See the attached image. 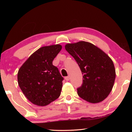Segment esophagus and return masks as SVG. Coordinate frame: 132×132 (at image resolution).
I'll return each instance as SVG.
<instances>
[{
	"label": "esophagus",
	"instance_id": "obj_1",
	"mask_svg": "<svg viewBox=\"0 0 132 132\" xmlns=\"http://www.w3.org/2000/svg\"><path fill=\"white\" fill-rule=\"evenodd\" d=\"M70 76H66V77H64V79H65L66 81H69V80H70Z\"/></svg>",
	"mask_w": 132,
	"mask_h": 132
}]
</instances>
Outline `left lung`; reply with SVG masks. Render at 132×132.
Segmentation results:
<instances>
[{
  "label": "left lung",
  "mask_w": 132,
  "mask_h": 132,
  "mask_svg": "<svg viewBox=\"0 0 132 132\" xmlns=\"http://www.w3.org/2000/svg\"><path fill=\"white\" fill-rule=\"evenodd\" d=\"M65 49L77 62L83 75L81 86L77 88V94L91 103L103 101L111 93L116 77L111 58L87 42L66 44Z\"/></svg>",
  "instance_id": "1"
}]
</instances>
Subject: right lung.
Masks as SVG:
<instances>
[{"label":"right lung","instance_id":"1","mask_svg":"<svg viewBox=\"0 0 132 132\" xmlns=\"http://www.w3.org/2000/svg\"><path fill=\"white\" fill-rule=\"evenodd\" d=\"M61 50L59 44L43 46L32 53L20 68L18 83L32 104L47 105L61 95L63 77L52 61Z\"/></svg>","mask_w":132,"mask_h":132}]
</instances>
